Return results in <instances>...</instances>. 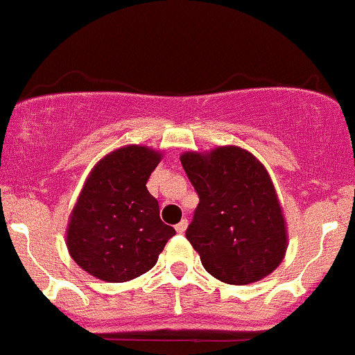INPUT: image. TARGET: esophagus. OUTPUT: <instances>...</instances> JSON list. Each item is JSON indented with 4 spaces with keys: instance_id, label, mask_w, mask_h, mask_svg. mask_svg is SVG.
I'll return each instance as SVG.
<instances>
[{
    "instance_id": "obj_1",
    "label": "esophagus",
    "mask_w": 355,
    "mask_h": 355,
    "mask_svg": "<svg viewBox=\"0 0 355 355\" xmlns=\"http://www.w3.org/2000/svg\"><path fill=\"white\" fill-rule=\"evenodd\" d=\"M187 225H189V221H187V220H182L180 223L175 225V230H177L178 234H184V232L187 230Z\"/></svg>"
}]
</instances>
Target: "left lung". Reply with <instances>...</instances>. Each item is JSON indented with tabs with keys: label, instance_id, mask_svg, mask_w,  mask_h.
Returning <instances> with one entry per match:
<instances>
[{
	"label": "left lung",
	"instance_id": "obj_1",
	"mask_svg": "<svg viewBox=\"0 0 355 355\" xmlns=\"http://www.w3.org/2000/svg\"><path fill=\"white\" fill-rule=\"evenodd\" d=\"M182 166L199 196L185 237L209 275L230 285L268 277L287 249L285 220L263 164L241 148L185 153Z\"/></svg>",
	"mask_w": 355,
	"mask_h": 355
}]
</instances>
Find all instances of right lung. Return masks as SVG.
<instances>
[{"label":"right lung","mask_w":355,"mask_h":355,"mask_svg":"<svg viewBox=\"0 0 355 355\" xmlns=\"http://www.w3.org/2000/svg\"><path fill=\"white\" fill-rule=\"evenodd\" d=\"M161 156L128 146L103 157L89 175L68 223L75 263L105 282H128L151 270L175 228L159 218L149 177Z\"/></svg>","instance_id":"right-lung-1"}]
</instances>
